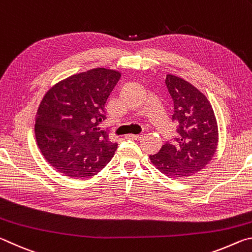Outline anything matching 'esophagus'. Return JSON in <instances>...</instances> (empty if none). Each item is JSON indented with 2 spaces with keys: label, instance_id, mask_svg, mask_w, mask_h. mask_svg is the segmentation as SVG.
Returning <instances> with one entry per match:
<instances>
[{
  "label": "esophagus",
  "instance_id": "1",
  "mask_svg": "<svg viewBox=\"0 0 252 252\" xmlns=\"http://www.w3.org/2000/svg\"><path fill=\"white\" fill-rule=\"evenodd\" d=\"M126 138V139H132V140H140L142 138V136L141 135H134V134H127Z\"/></svg>",
  "mask_w": 252,
  "mask_h": 252
}]
</instances>
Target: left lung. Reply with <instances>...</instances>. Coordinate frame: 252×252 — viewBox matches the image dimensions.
<instances>
[{
    "label": "left lung",
    "instance_id": "obj_1",
    "mask_svg": "<svg viewBox=\"0 0 252 252\" xmlns=\"http://www.w3.org/2000/svg\"><path fill=\"white\" fill-rule=\"evenodd\" d=\"M173 101L172 121L178 123V138L165 142L150 156L153 165L169 178L193 176L206 167L218 146V126L207 96L179 76L165 78Z\"/></svg>",
    "mask_w": 252,
    "mask_h": 252
}]
</instances>
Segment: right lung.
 I'll list each match as a JSON object with an SVG mask.
<instances>
[{
    "label": "right lung",
    "mask_w": 252,
    "mask_h": 252,
    "mask_svg": "<svg viewBox=\"0 0 252 252\" xmlns=\"http://www.w3.org/2000/svg\"><path fill=\"white\" fill-rule=\"evenodd\" d=\"M121 73L97 67L71 75L50 89L35 118L37 147L54 170L70 178H90L112 159L118 143L97 126Z\"/></svg>",
    "instance_id": "1"
}]
</instances>
